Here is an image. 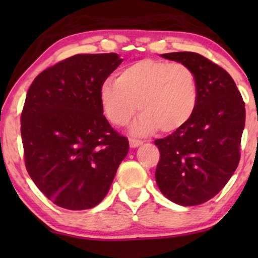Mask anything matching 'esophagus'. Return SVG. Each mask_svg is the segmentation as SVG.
I'll list each match as a JSON object with an SVG mask.
<instances>
[{
    "label": "esophagus",
    "mask_w": 258,
    "mask_h": 258,
    "mask_svg": "<svg viewBox=\"0 0 258 258\" xmlns=\"http://www.w3.org/2000/svg\"><path fill=\"white\" fill-rule=\"evenodd\" d=\"M129 144L132 148H137L140 147L141 144H143V141H140V140H135V139H130L129 140Z\"/></svg>",
    "instance_id": "obj_1"
}]
</instances>
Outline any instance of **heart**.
Returning a JSON list of instances; mask_svg holds the SVG:
<instances>
[{
    "mask_svg": "<svg viewBox=\"0 0 258 258\" xmlns=\"http://www.w3.org/2000/svg\"><path fill=\"white\" fill-rule=\"evenodd\" d=\"M105 117L123 126L137 110L142 112L132 132L136 135L174 134L188 124L199 105L196 74L184 63L144 58L124 67L115 81L98 90Z\"/></svg>",
    "mask_w": 258,
    "mask_h": 258,
    "instance_id": "heart-1",
    "label": "heart"
}]
</instances>
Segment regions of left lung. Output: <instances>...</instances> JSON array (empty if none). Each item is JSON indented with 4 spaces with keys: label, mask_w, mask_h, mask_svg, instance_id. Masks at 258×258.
Listing matches in <instances>:
<instances>
[{
    "label": "left lung",
    "mask_w": 258,
    "mask_h": 258,
    "mask_svg": "<svg viewBox=\"0 0 258 258\" xmlns=\"http://www.w3.org/2000/svg\"><path fill=\"white\" fill-rule=\"evenodd\" d=\"M161 56L195 72L200 98L184 128L155 141L161 154L155 178L168 200L199 206L217 195L237 168L244 102L232 77L204 56L190 51Z\"/></svg>",
    "instance_id": "obj_1"
}]
</instances>
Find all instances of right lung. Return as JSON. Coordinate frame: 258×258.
<instances>
[{
	"instance_id": "add662e5",
	"label": "right lung",
	"mask_w": 258,
	"mask_h": 258,
	"mask_svg": "<svg viewBox=\"0 0 258 258\" xmlns=\"http://www.w3.org/2000/svg\"><path fill=\"white\" fill-rule=\"evenodd\" d=\"M123 58L77 54L31 83L21 115L28 174L52 203L69 210L97 206L129 150L103 116L98 90Z\"/></svg>"
}]
</instances>
